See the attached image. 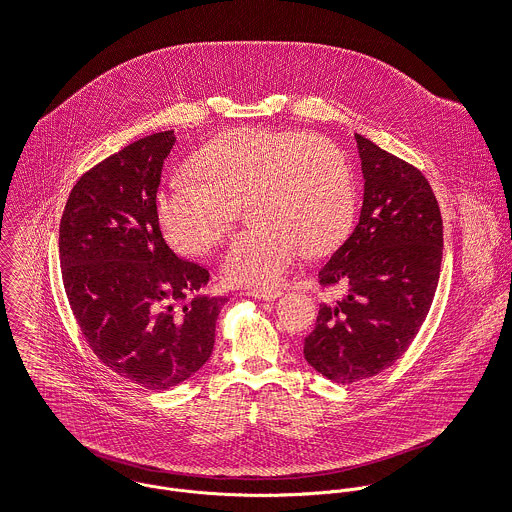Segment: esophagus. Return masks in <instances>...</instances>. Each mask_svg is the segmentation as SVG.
<instances>
[{
  "label": "esophagus",
  "instance_id": "34e87169",
  "mask_svg": "<svg viewBox=\"0 0 512 512\" xmlns=\"http://www.w3.org/2000/svg\"><path fill=\"white\" fill-rule=\"evenodd\" d=\"M283 295L281 289H251L249 297H255L259 301H275Z\"/></svg>",
  "mask_w": 512,
  "mask_h": 512
}]
</instances>
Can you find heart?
Instances as JSON below:
<instances>
[{
	"instance_id": "1",
	"label": "heart",
	"mask_w": 512,
	"mask_h": 512,
	"mask_svg": "<svg viewBox=\"0 0 512 512\" xmlns=\"http://www.w3.org/2000/svg\"><path fill=\"white\" fill-rule=\"evenodd\" d=\"M193 169L157 195L169 241L185 253H207L247 203L249 229L237 233L221 261L225 279L243 287L277 285L303 251L321 255L347 235L355 187L343 151L301 131L243 127L203 147Z\"/></svg>"
}]
</instances>
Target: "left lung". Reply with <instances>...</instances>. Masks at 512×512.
Listing matches in <instances>:
<instances>
[{
	"label": "left lung",
	"instance_id": "left-lung-1",
	"mask_svg": "<svg viewBox=\"0 0 512 512\" xmlns=\"http://www.w3.org/2000/svg\"><path fill=\"white\" fill-rule=\"evenodd\" d=\"M365 179L351 237L319 271L347 295L321 303L305 337V361L335 383H355L391 367L431 309L443 259V221L425 175L355 133Z\"/></svg>",
	"mask_w": 512,
	"mask_h": 512
}]
</instances>
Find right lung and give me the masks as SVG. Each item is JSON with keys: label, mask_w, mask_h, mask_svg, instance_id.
Returning a JSON list of instances; mask_svg holds the SVG:
<instances>
[{"label": "right lung", "mask_w": 512, "mask_h": 512, "mask_svg": "<svg viewBox=\"0 0 512 512\" xmlns=\"http://www.w3.org/2000/svg\"><path fill=\"white\" fill-rule=\"evenodd\" d=\"M173 143V131L153 133L89 169L59 225L63 287L87 345L151 391L181 385L209 361L227 301L197 295L209 271L161 235L155 199Z\"/></svg>", "instance_id": "right-lung-1"}]
</instances>
